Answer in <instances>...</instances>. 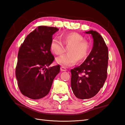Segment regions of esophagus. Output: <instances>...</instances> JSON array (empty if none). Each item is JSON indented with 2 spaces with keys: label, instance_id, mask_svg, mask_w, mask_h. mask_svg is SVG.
<instances>
[{
  "label": "esophagus",
  "instance_id": "obj_1",
  "mask_svg": "<svg viewBox=\"0 0 125 125\" xmlns=\"http://www.w3.org/2000/svg\"><path fill=\"white\" fill-rule=\"evenodd\" d=\"M60 71H62V72H63V71H67V70H66V68H65L64 67L62 66V67H60Z\"/></svg>",
  "mask_w": 125,
  "mask_h": 125
}]
</instances>
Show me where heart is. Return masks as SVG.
Here are the masks:
<instances>
[{"instance_id": "obj_1", "label": "heart", "mask_w": 125, "mask_h": 125, "mask_svg": "<svg viewBox=\"0 0 125 125\" xmlns=\"http://www.w3.org/2000/svg\"><path fill=\"white\" fill-rule=\"evenodd\" d=\"M61 42L58 38H53L50 42V50L55 55H60L64 52V46L69 47L67 54H63L56 59L57 63L63 67H70L77 62H83L88 57L90 52V44L83 40L81 34L76 32H70L61 35Z\"/></svg>"}]
</instances>
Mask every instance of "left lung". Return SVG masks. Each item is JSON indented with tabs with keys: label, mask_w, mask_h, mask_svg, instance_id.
<instances>
[{
	"label": "left lung",
	"mask_w": 125,
	"mask_h": 125,
	"mask_svg": "<svg viewBox=\"0 0 125 125\" xmlns=\"http://www.w3.org/2000/svg\"><path fill=\"white\" fill-rule=\"evenodd\" d=\"M85 33L92 36L93 48L82 64L71 70V88L80 99H90L99 92L106 80L108 66V47L103 37L93 30Z\"/></svg>",
	"instance_id": "8db88e82"
}]
</instances>
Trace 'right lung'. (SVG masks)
I'll list each match as a JSON object with an SVG mask.
<instances>
[{"mask_svg":"<svg viewBox=\"0 0 125 125\" xmlns=\"http://www.w3.org/2000/svg\"><path fill=\"white\" fill-rule=\"evenodd\" d=\"M57 27L38 26L25 38L18 54L16 76L24 95L39 99L47 95L53 81L60 72V66L48 67L54 60L50 50L52 35Z\"/></svg>","mask_w":125,"mask_h":125,"instance_id":"right-lung-1","label":"right lung"}]
</instances>
